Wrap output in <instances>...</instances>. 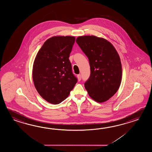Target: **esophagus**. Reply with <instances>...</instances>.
<instances>
[{"instance_id": "1", "label": "esophagus", "mask_w": 152, "mask_h": 152, "mask_svg": "<svg viewBox=\"0 0 152 152\" xmlns=\"http://www.w3.org/2000/svg\"><path fill=\"white\" fill-rule=\"evenodd\" d=\"M77 79H78V80L80 81L81 79V76L80 75H77Z\"/></svg>"}]
</instances>
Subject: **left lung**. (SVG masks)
Wrapping results in <instances>:
<instances>
[{
	"label": "left lung",
	"mask_w": 152,
	"mask_h": 152,
	"mask_svg": "<svg viewBox=\"0 0 152 152\" xmlns=\"http://www.w3.org/2000/svg\"><path fill=\"white\" fill-rule=\"evenodd\" d=\"M76 42L88 58L91 74L85 87L92 99L98 103L109 100L118 90L122 69L120 56L107 39L95 36H83Z\"/></svg>",
	"instance_id": "obj_1"
}]
</instances>
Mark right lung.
<instances>
[{
    "instance_id": "right-lung-1",
    "label": "right lung",
    "mask_w": 152,
    "mask_h": 152,
    "mask_svg": "<svg viewBox=\"0 0 152 152\" xmlns=\"http://www.w3.org/2000/svg\"><path fill=\"white\" fill-rule=\"evenodd\" d=\"M75 39L69 36L52 37L36 56L32 68L34 84L39 95L48 103H61L77 83L69 60Z\"/></svg>"
}]
</instances>
